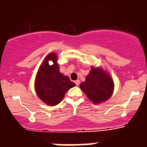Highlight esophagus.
I'll use <instances>...</instances> for the list:
<instances>
[{
	"label": "esophagus",
	"instance_id": "1",
	"mask_svg": "<svg viewBox=\"0 0 147 147\" xmlns=\"http://www.w3.org/2000/svg\"><path fill=\"white\" fill-rule=\"evenodd\" d=\"M75 84H76L77 86H78L79 84H80V80H76V81H75Z\"/></svg>",
	"mask_w": 147,
	"mask_h": 147
}]
</instances>
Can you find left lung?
<instances>
[{
	"label": "left lung",
	"mask_w": 147,
	"mask_h": 147,
	"mask_svg": "<svg viewBox=\"0 0 147 147\" xmlns=\"http://www.w3.org/2000/svg\"><path fill=\"white\" fill-rule=\"evenodd\" d=\"M80 86L93 103H99L111 96L114 84L111 77L103 69L92 67L86 81Z\"/></svg>",
	"instance_id": "1"
}]
</instances>
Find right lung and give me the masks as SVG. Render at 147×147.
Wrapping results in <instances>:
<instances>
[{"instance_id":"right-lung-1","label":"right lung","mask_w":147,"mask_h":147,"mask_svg":"<svg viewBox=\"0 0 147 147\" xmlns=\"http://www.w3.org/2000/svg\"><path fill=\"white\" fill-rule=\"evenodd\" d=\"M54 65L49 66L48 61ZM55 53L49 54L43 62L36 75L35 89L40 99L49 106H55L63 100L66 92L75 86L67 76L59 71Z\"/></svg>"}]
</instances>
